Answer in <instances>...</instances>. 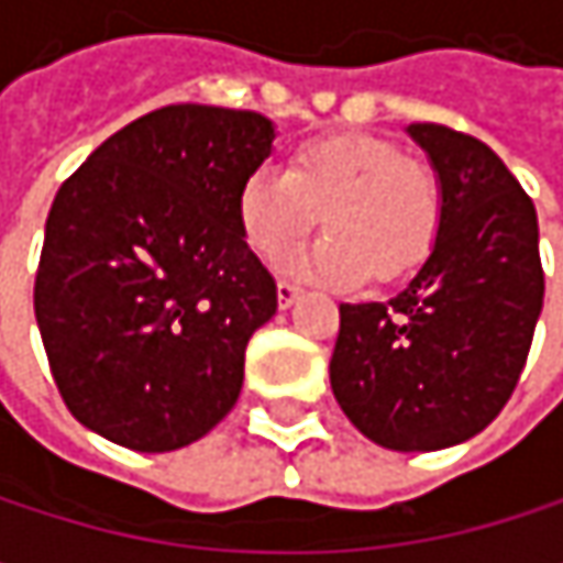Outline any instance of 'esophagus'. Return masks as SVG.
I'll return each instance as SVG.
<instances>
[{
    "instance_id": "esophagus-1",
    "label": "esophagus",
    "mask_w": 563,
    "mask_h": 563,
    "mask_svg": "<svg viewBox=\"0 0 563 563\" xmlns=\"http://www.w3.org/2000/svg\"><path fill=\"white\" fill-rule=\"evenodd\" d=\"M299 292H302V286L292 280H277V299H280V309H289L296 299H299Z\"/></svg>"
}]
</instances>
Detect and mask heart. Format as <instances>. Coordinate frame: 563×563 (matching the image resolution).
Returning <instances> with one entry per match:
<instances>
[{
    "label": "heart",
    "instance_id": "1",
    "mask_svg": "<svg viewBox=\"0 0 563 563\" xmlns=\"http://www.w3.org/2000/svg\"><path fill=\"white\" fill-rule=\"evenodd\" d=\"M322 214L329 228L289 271L332 283L394 280L420 267L440 234L443 191L427 163L372 133H332L292 150L286 172L254 169L238 218L261 257H277Z\"/></svg>",
    "mask_w": 563,
    "mask_h": 563
}]
</instances>
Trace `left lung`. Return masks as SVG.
<instances>
[{
    "label": "left lung",
    "mask_w": 563,
    "mask_h": 563,
    "mask_svg": "<svg viewBox=\"0 0 563 563\" xmlns=\"http://www.w3.org/2000/svg\"><path fill=\"white\" fill-rule=\"evenodd\" d=\"M443 191L437 244L388 302H342L329 382L375 443L430 453L486 430L515 391L544 299L538 214L476 136L410 123Z\"/></svg>",
    "instance_id": "left-lung-1"
}]
</instances>
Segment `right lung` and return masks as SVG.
I'll list each match as a JSON object with an SVG mask.
<instances>
[{"instance_id": "1", "label": "right lung", "mask_w": 563, "mask_h": 563, "mask_svg": "<svg viewBox=\"0 0 563 563\" xmlns=\"http://www.w3.org/2000/svg\"><path fill=\"white\" fill-rule=\"evenodd\" d=\"M254 110H153L64 178L45 224L35 319L67 410L166 453L201 440L244 385L277 283L247 247L238 195L271 156Z\"/></svg>"}]
</instances>
